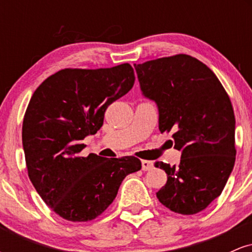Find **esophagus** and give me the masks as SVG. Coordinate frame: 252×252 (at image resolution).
<instances>
[{
	"mask_svg": "<svg viewBox=\"0 0 252 252\" xmlns=\"http://www.w3.org/2000/svg\"><path fill=\"white\" fill-rule=\"evenodd\" d=\"M153 168H154V163H153L152 161H147V160L142 161V169L144 172H147V170H152Z\"/></svg>",
	"mask_w": 252,
	"mask_h": 252,
	"instance_id": "1",
	"label": "esophagus"
}]
</instances>
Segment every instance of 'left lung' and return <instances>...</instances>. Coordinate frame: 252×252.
I'll list each match as a JSON object with an SVG mask.
<instances>
[{
    "mask_svg": "<svg viewBox=\"0 0 252 252\" xmlns=\"http://www.w3.org/2000/svg\"><path fill=\"white\" fill-rule=\"evenodd\" d=\"M143 96L158 109V129L173 132L179 166L156 162L167 173L158 201L180 215H195L221 194L236 160L235 114L221 83L187 54L135 63Z\"/></svg>",
    "mask_w": 252,
    "mask_h": 252,
    "instance_id": "1",
    "label": "left lung"
}]
</instances>
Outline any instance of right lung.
Listing matches in <instances>:
<instances>
[{
    "label": "right lung",
    "instance_id": "1",
    "mask_svg": "<svg viewBox=\"0 0 252 252\" xmlns=\"http://www.w3.org/2000/svg\"><path fill=\"white\" fill-rule=\"evenodd\" d=\"M129 63L110 68H65L43 80L22 124L28 176L58 216L70 221L97 218L116 198L123 179L141 169L135 156L106 158L79 153L82 141L103 126L108 106L131 90Z\"/></svg>",
    "mask_w": 252,
    "mask_h": 252
}]
</instances>
